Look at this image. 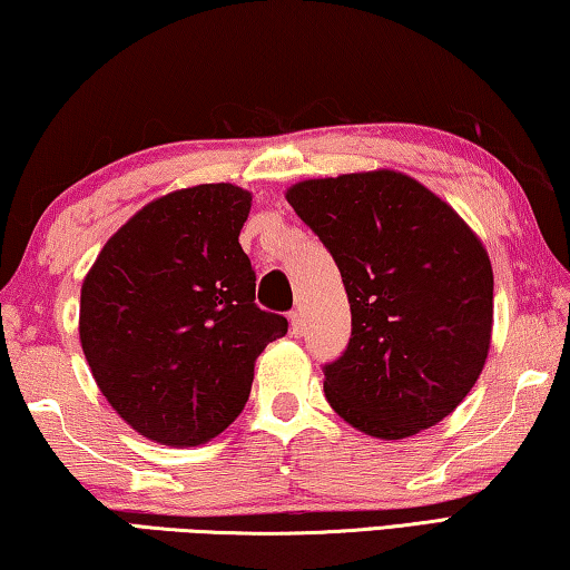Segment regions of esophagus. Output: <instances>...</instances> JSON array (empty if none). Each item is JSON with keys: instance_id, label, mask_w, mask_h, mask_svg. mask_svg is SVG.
I'll return each mask as SVG.
<instances>
[{"instance_id": "obj_1", "label": "esophagus", "mask_w": 570, "mask_h": 570, "mask_svg": "<svg viewBox=\"0 0 570 570\" xmlns=\"http://www.w3.org/2000/svg\"><path fill=\"white\" fill-rule=\"evenodd\" d=\"M287 318H291V331H293V335H303V331H305V318H303L301 307H295V311H291V315H287Z\"/></svg>"}]
</instances>
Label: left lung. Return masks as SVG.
<instances>
[{
    "label": "left lung",
    "instance_id": "8db88e82",
    "mask_svg": "<svg viewBox=\"0 0 570 570\" xmlns=\"http://www.w3.org/2000/svg\"><path fill=\"white\" fill-rule=\"evenodd\" d=\"M287 202L333 255L351 303L348 346L323 366L328 404L379 440L442 422L490 348L492 267L478 235L396 171L301 181Z\"/></svg>",
    "mask_w": 570,
    "mask_h": 570
}]
</instances>
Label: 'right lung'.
Masks as SVG:
<instances>
[{"label":"right lung","instance_id":"obj_1","mask_svg":"<svg viewBox=\"0 0 570 570\" xmlns=\"http://www.w3.org/2000/svg\"><path fill=\"white\" fill-rule=\"evenodd\" d=\"M249 191L202 184L156 199L100 249L80 343L108 404L158 444L197 446L247 404L255 361L287 321L255 303L239 245Z\"/></svg>","mask_w":570,"mask_h":570}]
</instances>
